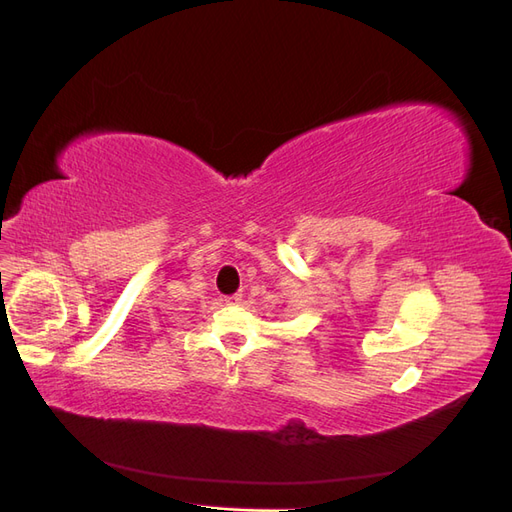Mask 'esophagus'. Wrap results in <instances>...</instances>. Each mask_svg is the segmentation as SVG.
I'll list each match as a JSON object with an SVG mask.
<instances>
[{"mask_svg":"<svg viewBox=\"0 0 512 512\" xmlns=\"http://www.w3.org/2000/svg\"><path fill=\"white\" fill-rule=\"evenodd\" d=\"M240 300H242V294H231V296L225 298V303H227V305H238Z\"/></svg>","mask_w":512,"mask_h":512,"instance_id":"obj_1","label":"esophagus"}]
</instances>
